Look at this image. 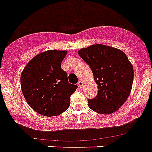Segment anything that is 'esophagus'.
Returning a JSON list of instances; mask_svg holds the SVG:
<instances>
[{"label":"esophagus","mask_w":152,"mask_h":152,"mask_svg":"<svg viewBox=\"0 0 152 152\" xmlns=\"http://www.w3.org/2000/svg\"><path fill=\"white\" fill-rule=\"evenodd\" d=\"M77 86H78L79 88H82V86H83V82H82V81H79L78 83H77Z\"/></svg>","instance_id":"34e87169"}]
</instances>
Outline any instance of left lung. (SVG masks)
Segmentation results:
<instances>
[{
  "instance_id": "left-lung-1",
  "label": "left lung",
  "mask_w": 152,
  "mask_h": 152,
  "mask_svg": "<svg viewBox=\"0 0 152 152\" xmlns=\"http://www.w3.org/2000/svg\"><path fill=\"white\" fill-rule=\"evenodd\" d=\"M78 55L90 66L98 88L97 96L88 99L89 108L103 115L117 111L130 94L133 67L122 50L104 45L81 48Z\"/></svg>"
}]
</instances>
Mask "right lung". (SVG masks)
Wrapping results in <instances>:
<instances>
[{"label": "right lung", "mask_w": 152, "mask_h": 152, "mask_svg": "<svg viewBox=\"0 0 152 152\" xmlns=\"http://www.w3.org/2000/svg\"><path fill=\"white\" fill-rule=\"evenodd\" d=\"M66 50H48L35 56L21 74L20 83L29 106L40 115L52 117L64 113L70 106V96L77 85L68 82L61 63Z\"/></svg>", "instance_id": "obj_1"}]
</instances>
